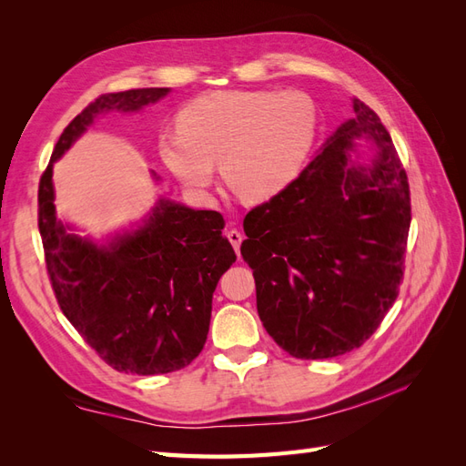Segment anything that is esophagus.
<instances>
[{"label":"esophagus","instance_id":"obj_1","mask_svg":"<svg viewBox=\"0 0 466 466\" xmlns=\"http://www.w3.org/2000/svg\"><path fill=\"white\" fill-rule=\"evenodd\" d=\"M228 238H229V243L233 245V248H235V252H237V257L241 255V243H243V235L238 233L237 229H231V231H228Z\"/></svg>","mask_w":466,"mask_h":466}]
</instances>
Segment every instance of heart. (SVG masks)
<instances>
[{
	"label": "heart",
	"instance_id": "b5f03b06",
	"mask_svg": "<svg viewBox=\"0 0 466 466\" xmlns=\"http://www.w3.org/2000/svg\"><path fill=\"white\" fill-rule=\"evenodd\" d=\"M159 137V157L182 187L204 194L219 161L248 202H266L298 178L313 149L319 115L301 91L233 89L194 98Z\"/></svg>",
	"mask_w": 466,
	"mask_h": 466
}]
</instances>
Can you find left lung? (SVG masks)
I'll list each match as a JSON object with an SVG mask.
<instances>
[{
    "label": "left lung",
    "instance_id": "obj_1",
    "mask_svg": "<svg viewBox=\"0 0 466 466\" xmlns=\"http://www.w3.org/2000/svg\"><path fill=\"white\" fill-rule=\"evenodd\" d=\"M354 118L301 175L250 209L241 255L257 281L266 332L289 356L329 360L360 348L399 295L410 188L387 128L351 101ZM374 146L363 162L359 146Z\"/></svg>",
    "mask_w": 466,
    "mask_h": 466
}]
</instances>
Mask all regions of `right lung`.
<instances>
[{
  "instance_id": "add662e5",
  "label": "right lung",
  "mask_w": 466,
  "mask_h": 466,
  "mask_svg": "<svg viewBox=\"0 0 466 466\" xmlns=\"http://www.w3.org/2000/svg\"><path fill=\"white\" fill-rule=\"evenodd\" d=\"M168 87L106 93L66 126L38 185V229L52 289L66 319L112 370L178 371L200 354L211 298L237 260L223 216L161 198L132 231L105 243L79 237L54 206L52 168L98 115L137 112ZM153 178L159 177L153 173Z\"/></svg>"
}]
</instances>
